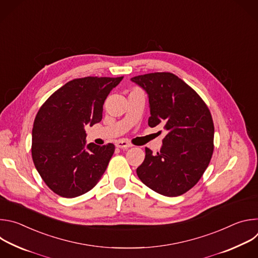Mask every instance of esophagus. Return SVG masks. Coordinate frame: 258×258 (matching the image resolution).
<instances>
[{
	"mask_svg": "<svg viewBox=\"0 0 258 258\" xmlns=\"http://www.w3.org/2000/svg\"><path fill=\"white\" fill-rule=\"evenodd\" d=\"M115 145H116L117 148H121V149H127V148H131V147L133 146L131 143H128L126 141H123V140L117 141Z\"/></svg>",
	"mask_w": 258,
	"mask_h": 258,
	"instance_id": "obj_1",
	"label": "esophagus"
}]
</instances>
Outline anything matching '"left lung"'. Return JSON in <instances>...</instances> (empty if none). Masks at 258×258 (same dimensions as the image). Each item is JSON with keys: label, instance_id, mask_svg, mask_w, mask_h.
Masks as SVG:
<instances>
[{"label": "left lung", "instance_id": "1", "mask_svg": "<svg viewBox=\"0 0 258 258\" xmlns=\"http://www.w3.org/2000/svg\"><path fill=\"white\" fill-rule=\"evenodd\" d=\"M131 81L148 95L151 127L162 125L166 136L160 152L146 148L137 168L147 187L167 197L193 188L207 168L213 153L214 126L210 111L200 96L169 72H155Z\"/></svg>", "mask_w": 258, "mask_h": 258}]
</instances>
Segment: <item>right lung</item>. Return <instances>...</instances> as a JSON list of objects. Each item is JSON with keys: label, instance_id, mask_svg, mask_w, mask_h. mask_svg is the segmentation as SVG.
I'll use <instances>...</instances> for the list:
<instances>
[{"label": "right lung", "instance_id": "1", "mask_svg": "<svg viewBox=\"0 0 258 258\" xmlns=\"http://www.w3.org/2000/svg\"><path fill=\"white\" fill-rule=\"evenodd\" d=\"M122 79L70 81L40 108L32 127L31 155L41 177L57 195L81 196L105 172L115 147L87 144L85 127L102 120L104 102Z\"/></svg>", "mask_w": 258, "mask_h": 258}]
</instances>
